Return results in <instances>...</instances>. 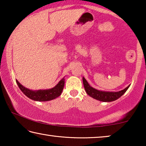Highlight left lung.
Wrapping results in <instances>:
<instances>
[{"label": "left lung", "mask_w": 146, "mask_h": 146, "mask_svg": "<svg viewBox=\"0 0 146 146\" xmlns=\"http://www.w3.org/2000/svg\"><path fill=\"white\" fill-rule=\"evenodd\" d=\"M84 86L86 91V93L88 95H90L93 98L96 100L102 101V102H112L117 100L121 96H122L123 94L125 93V91L129 88V86H128L127 88H125L124 90H121L117 92H111V91H104L97 90L96 89L93 88L89 84L87 80H86L85 78H82Z\"/></svg>", "instance_id": "left-lung-1"}]
</instances>
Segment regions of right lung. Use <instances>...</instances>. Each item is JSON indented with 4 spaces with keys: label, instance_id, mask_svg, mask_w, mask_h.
<instances>
[{
    "label": "right lung",
    "instance_id": "1",
    "mask_svg": "<svg viewBox=\"0 0 146 146\" xmlns=\"http://www.w3.org/2000/svg\"><path fill=\"white\" fill-rule=\"evenodd\" d=\"M64 80L65 79L64 78L59 81V82L56 84L55 87L49 89V90H40L37 91L30 90L28 88L21 84L19 81L16 80L17 85L19 86L20 88L23 93L27 96L30 99L33 100L35 101H39V102H44V101H49L55 99L61 95L64 86Z\"/></svg>",
    "mask_w": 146,
    "mask_h": 146
}]
</instances>
